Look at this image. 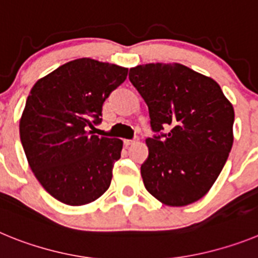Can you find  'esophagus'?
Masks as SVG:
<instances>
[{"instance_id":"esophagus-1","label":"esophagus","mask_w":258,"mask_h":258,"mask_svg":"<svg viewBox=\"0 0 258 258\" xmlns=\"http://www.w3.org/2000/svg\"><path fill=\"white\" fill-rule=\"evenodd\" d=\"M137 140H124V145L125 146H131L133 145V143H136Z\"/></svg>"}]
</instances>
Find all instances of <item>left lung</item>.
<instances>
[{
  "instance_id": "1",
  "label": "left lung",
  "mask_w": 258,
  "mask_h": 258,
  "mask_svg": "<svg viewBox=\"0 0 258 258\" xmlns=\"http://www.w3.org/2000/svg\"><path fill=\"white\" fill-rule=\"evenodd\" d=\"M129 80L149 106L152 131H169L146 140V190L169 207L198 202L231 151L234 107L213 79L179 63L137 66Z\"/></svg>"
}]
</instances>
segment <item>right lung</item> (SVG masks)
Wrapping results in <instances>:
<instances>
[{
  "instance_id": "add662e5",
  "label": "right lung",
  "mask_w": 258,
  "mask_h": 258,
  "mask_svg": "<svg viewBox=\"0 0 258 258\" xmlns=\"http://www.w3.org/2000/svg\"><path fill=\"white\" fill-rule=\"evenodd\" d=\"M127 68L90 58L60 66L31 89L19 122L29 168L67 206H85L108 190L122 141L94 136L102 106Z\"/></svg>"
}]
</instances>
